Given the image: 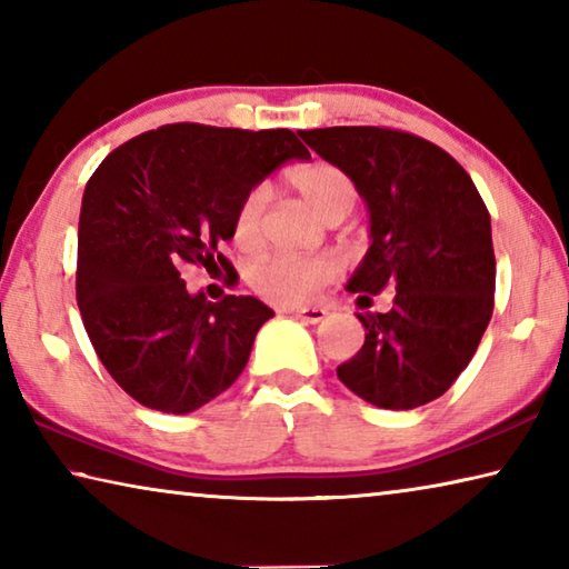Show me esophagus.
Wrapping results in <instances>:
<instances>
[{"mask_svg":"<svg viewBox=\"0 0 569 569\" xmlns=\"http://www.w3.org/2000/svg\"><path fill=\"white\" fill-rule=\"evenodd\" d=\"M293 316H296V319L306 321V323H321L326 316H329V311H326V308H319V306H308V308H293Z\"/></svg>","mask_w":569,"mask_h":569,"instance_id":"esophagus-1","label":"esophagus"}]
</instances>
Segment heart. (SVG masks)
Wrapping results in <instances>:
<instances>
[{
    "label": "heart",
    "instance_id": "heart-1",
    "mask_svg": "<svg viewBox=\"0 0 569 569\" xmlns=\"http://www.w3.org/2000/svg\"><path fill=\"white\" fill-rule=\"evenodd\" d=\"M298 198L323 218L326 223H339L356 206V186L341 168L331 162H308L288 176ZM266 190L253 188L240 200L233 216V238L240 248H256L263 238L266 218ZM341 271L339 258L331 253L321 256H271L248 268V283L253 291L273 303H308L321 293Z\"/></svg>",
    "mask_w": 569,
    "mask_h": 569
}]
</instances>
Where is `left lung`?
<instances>
[{
	"mask_svg": "<svg viewBox=\"0 0 569 569\" xmlns=\"http://www.w3.org/2000/svg\"><path fill=\"white\" fill-rule=\"evenodd\" d=\"M301 138L353 180L369 208L371 246L346 288L361 293L359 308L383 288L397 291L387 313H359L366 341L336 373L379 409L439 399L492 319L497 271L485 200L449 152L411 132L323 128Z\"/></svg>",
	"mask_w": 569,
	"mask_h": 569,
	"instance_id": "obj_1",
	"label": "left lung"
}]
</instances>
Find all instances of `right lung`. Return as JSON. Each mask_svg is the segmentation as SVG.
<instances>
[{
  "label": "right lung",
  "mask_w": 569,
  "mask_h": 569,
  "mask_svg": "<svg viewBox=\"0 0 569 569\" xmlns=\"http://www.w3.org/2000/svg\"><path fill=\"white\" fill-rule=\"evenodd\" d=\"M311 152L291 130L178 122L112 150L84 188L77 228V306L104 369L142 407L190 413L246 369L273 311L253 296L210 303L186 263H230L218 246L258 182Z\"/></svg>",
  "instance_id": "obj_1"
}]
</instances>
